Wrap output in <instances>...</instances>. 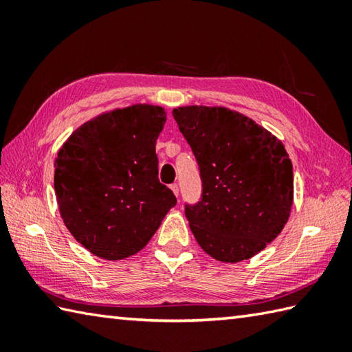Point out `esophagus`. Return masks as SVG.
<instances>
[{"label":"esophagus","instance_id":"obj_1","mask_svg":"<svg viewBox=\"0 0 352 352\" xmlns=\"http://www.w3.org/2000/svg\"><path fill=\"white\" fill-rule=\"evenodd\" d=\"M170 189H172V192L175 193V197H178V184L177 183H174V184H170Z\"/></svg>","mask_w":352,"mask_h":352}]
</instances>
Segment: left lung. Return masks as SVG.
Returning a JSON list of instances; mask_svg holds the SVG:
<instances>
[{"mask_svg":"<svg viewBox=\"0 0 352 352\" xmlns=\"http://www.w3.org/2000/svg\"><path fill=\"white\" fill-rule=\"evenodd\" d=\"M198 162L203 195L186 204L189 227L208 256L248 260L281 233L294 204V168L281 140L239 111L172 110Z\"/></svg>","mask_w":352,"mask_h":352,"instance_id":"1","label":"left lung"}]
</instances>
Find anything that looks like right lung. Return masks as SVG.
Listing matches in <instances>:
<instances>
[{
    "mask_svg": "<svg viewBox=\"0 0 352 352\" xmlns=\"http://www.w3.org/2000/svg\"><path fill=\"white\" fill-rule=\"evenodd\" d=\"M164 122L159 106L115 109L78 126L58 149V210L69 233L96 257L139 252L177 204L159 182L155 140Z\"/></svg>",
    "mask_w": 352,
    "mask_h": 352,
    "instance_id": "obj_1",
    "label": "right lung"
}]
</instances>
